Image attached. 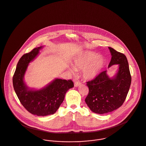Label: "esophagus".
Masks as SVG:
<instances>
[{"label": "esophagus", "mask_w": 146, "mask_h": 146, "mask_svg": "<svg viewBox=\"0 0 146 146\" xmlns=\"http://www.w3.org/2000/svg\"><path fill=\"white\" fill-rule=\"evenodd\" d=\"M81 83L80 82H74V86L75 87H78L80 85H81Z\"/></svg>", "instance_id": "1"}]
</instances>
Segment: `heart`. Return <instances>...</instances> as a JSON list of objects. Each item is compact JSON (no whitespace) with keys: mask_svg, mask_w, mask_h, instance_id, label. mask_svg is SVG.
Segmentation results:
<instances>
[{"mask_svg":"<svg viewBox=\"0 0 146 146\" xmlns=\"http://www.w3.org/2000/svg\"><path fill=\"white\" fill-rule=\"evenodd\" d=\"M105 64L104 58L101 55L90 51L80 52L73 59V68L69 69L72 73L74 70H83L82 75L87 80H92L96 78L102 70Z\"/></svg>","mask_w":146,"mask_h":146,"instance_id":"obj_1","label":"heart"}]
</instances>
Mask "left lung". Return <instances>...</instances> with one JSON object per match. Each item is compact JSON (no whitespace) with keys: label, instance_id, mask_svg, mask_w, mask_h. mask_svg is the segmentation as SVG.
<instances>
[{"label":"left lung","instance_id":"obj_1","mask_svg":"<svg viewBox=\"0 0 146 146\" xmlns=\"http://www.w3.org/2000/svg\"><path fill=\"white\" fill-rule=\"evenodd\" d=\"M108 48L111 55L108 68L118 65L116 73L110 77L105 70L94 80L87 82L89 93L85 102L92 112L98 114L113 111L123 105L129 90L131 80L125 55L110 47Z\"/></svg>","mask_w":146,"mask_h":146}]
</instances>
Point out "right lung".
Listing matches in <instances>:
<instances>
[{"label": "right lung", "instance_id": "right-lung-1", "mask_svg": "<svg viewBox=\"0 0 146 146\" xmlns=\"http://www.w3.org/2000/svg\"><path fill=\"white\" fill-rule=\"evenodd\" d=\"M44 46L35 48L23 55L17 63L13 77L14 90L22 105L30 113L42 116L55 113L63 102L66 92L74 87L72 81L60 78H55L40 89L27 86L24 77L28 66Z\"/></svg>", "mask_w": 146, "mask_h": 146}]
</instances>
